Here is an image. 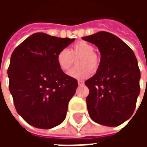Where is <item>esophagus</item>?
I'll return each instance as SVG.
<instances>
[{"instance_id": "obj_1", "label": "esophagus", "mask_w": 147, "mask_h": 147, "mask_svg": "<svg viewBox=\"0 0 147 147\" xmlns=\"http://www.w3.org/2000/svg\"><path fill=\"white\" fill-rule=\"evenodd\" d=\"M78 84H79V86H82L84 84V81L83 80H78Z\"/></svg>"}]
</instances>
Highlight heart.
<instances>
[{"instance_id": "b5f03b06", "label": "heart", "mask_w": 147, "mask_h": 147, "mask_svg": "<svg viewBox=\"0 0 147 147\" xmlns=\"http://www.w3.org/2000/svg\"><path fill=\"white\" fill-rule=\"evenodd\" d=\"M94 48L91 44L85 41L76 42L67 50L61 49L57 54V62L61 70L67 71L73 63V59H76L78 67L71 69L67 75L76 80H84L91 75V70H96L98 66V59L94 53Z\"/></svg>"}]
</instances>
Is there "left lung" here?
<instances>
[{
  "instance_id": "obj_1",
  "label": "left lung",
  "mask_w": 147,
  "mask_h": 147,
  "mask_svg": "<svg viewBox=\"0 0 147 147\" xmlns=\"http://www.w3.org/2000/svg\"><path fill=\"white\" fill-rule=\"evenodd\" d=\"M82 39L94 44L101 53L95 75L85 82L90 90L86 98L90 117L105 126L120 125L132 116L140 92L136 55L121 39L106 31Z\"/></svg>"
}]
</instances>
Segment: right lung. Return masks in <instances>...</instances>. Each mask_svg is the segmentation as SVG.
<instances>
[{"label":"right lung","instance_id":"right-lung-1","mask_svg":"<svg viewBox=\"0 0 147 147\" xmlns=\"http://www.w3.org/2000/svg\"><path fill=\"white\" fill-rule=\"evenodd\" d=\"M74 41L38 32L25 39L11 54L9 90L18 114L31 126L49 129L66 117L78 82L59 67L57 54Z\"/></svg>","mask_w":147,"mask_h":147}]
</instances>
